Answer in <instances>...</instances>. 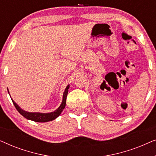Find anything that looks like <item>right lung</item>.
Segmentation results:
<instances>
[{"label": "right lung", "instance_id": "1", "mask_svg": "<svg viewBox=\"0 0 156 156\" xmlns=\"http://www.w3.org/2000/svg\"><path fill=\"white\" fill-rule=\"evenodd\" d=\"M69 88V85L66 87L65 91H64L63 94V99L61 105L59 106V107L57 108V110H55L54 112L48 113V114H42V113H30V112H27L23 111V109L19 107L15 102L12 101L15 107L16 108V109L18 110V112L22 115L23 116H24L25 118L29 120H32L36 122H48V121H50L54 120L57 118V116H59V114H61L64 108L65 107L66 105V100H67V96L68 93V89Z\"/></svg>", "mask_w": 156, "mask_h": 156}]
</instances>
